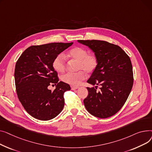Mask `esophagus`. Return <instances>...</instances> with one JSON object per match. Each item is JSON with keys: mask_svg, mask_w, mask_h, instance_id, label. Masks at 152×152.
Instances as JSON below:
<instances>
[{"mask_svg": "<svg viewBox=\"0 0 152 152\" xmlns=\"http://www.w3.org/2000/svg\"><path fill=\"white\" fill-rule=\"evenodd\" d=\"M79 88V86H71V90H77V89Z\"/></svg>", "mask_w": 152, "mask_h": 152, "instance_id": "1", "label": "esophagus"}]
</instances>
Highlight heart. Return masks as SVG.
I'll return each mask as SVG.
<instances>
[{
    "label": "heart",
    "mask_w": 152,
    "mask_h": 152,
    "mask_svg": "<svg viewBox=\"0 0 152 152\" xmlns=\"http://www.w3.org/2000/svg\"><path fill=\"white\" fill-rule=\"evenodd\" d=\"M69 56L79 61L78 69L80 70L77 72H67L61 77L64 82L74 86L81 84L86 78L84 70L88 74L93 73L97 66V59L96 57L91 54H88L86 50L81 47H75L71 49L68 54ZM53 67L58 72H62L66 68V60L64 55H58L53 62ZM84 70L83 71V70Z\"/></svg>",
    "instance_id": "heart-1"
}]
</instances>
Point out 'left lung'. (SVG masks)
<instances>
[{"mask_svg":"<svg viewBox=\"0 0 152 152\" xmlns=\"http://www.w3.org/2000/svg\"><path fill=\"white\" fill-rule=\"evenodd\" d=\"M88 47L97 59V66L87 82L101 86L97 92L87 88L88 95L83 103L94 117L105 118L117 113L126 101L133 85L131 61L119 46L106 41L77 40Z\"/></svg>","mask_w":152,"mask_h":152,"instance_id":"1","label":"left lung"}]
</instances>
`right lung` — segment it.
Returning a JSON list of instances; mask_svg holds the SVG:
<instances>
[{"mask_svg":"<svg viewBox=\"0 0 152 152\" xmlns=\"http://www.w3.org/2000/svg\"><path fill=\"white\" fill-rule=\"evenodd\" d=\"M71 43H51L27 48L17 61L15 81L18 97L24 109L34 118L47 121L55 118L64 106L63 94L69 84L59 82L53 62ZM56 85L53 91L48 86Z\"/></svg>","mask_w":152,"mask_h":152,"instance_id":"right-lung-1","label":"right lung"}]
</instances>
